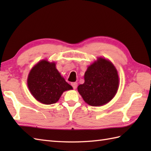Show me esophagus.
<instances>
[{"label": "esophagus", "instance_id": "34e87169", "mask_svg": "<svg viewBox=\"0 0 151 151\" xmlns=\"http://www.w3.org/2000/svg\"><path fill=\"white\" fill-rule=\"evenodd\" d=\"M77 85H78V84L76 82H72L71 83V86H72V87L73 88V89H76V88H77Z\"/></svg>", "mask_w": 151, "mask_h": 151}]
</instances>
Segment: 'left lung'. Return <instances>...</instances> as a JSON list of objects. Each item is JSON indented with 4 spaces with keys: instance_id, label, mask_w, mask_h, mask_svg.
Here are the masks:
<instances>
[{
    "instance_id": "8db88e82",
    "label": "left lung",
    "mask_w": 151,
    "mask_h": 151,
    "mask_svg": "<svg viewBox=\"0 0 151 151\" xmlns=\"http://www.w3.org/2000/svg\"><path fill=\"white\" fill-rule=\"evenodd\" d=\"M84 83L78 86L84 101L92 106H100L110 102L119 88L117 70L110 61L98 58L89 65L84 75Z\"/></svg>"
}]
</instances>
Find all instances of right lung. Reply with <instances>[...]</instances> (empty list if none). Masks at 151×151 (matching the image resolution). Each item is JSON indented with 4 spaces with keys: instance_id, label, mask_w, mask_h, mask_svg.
Segmentation results:
<instances>
[{
    "instance_id": "1",
    "label": "right lung",
    "mask_w": 151,
    "mask_h": 151,
    "mask_svg": "<svg viewBox=\"0 0 151 151\" xmlns=\"http://www.w3.org/2000/svg\"><path fill=\"white\" fill-rule=\"evenodd\" d=\"M28 87L33 97L41 103L52 104L58 101L65 91L73 89L56 68V63L43 60L28 74Z\"/></svg>"
}]
</instances>
